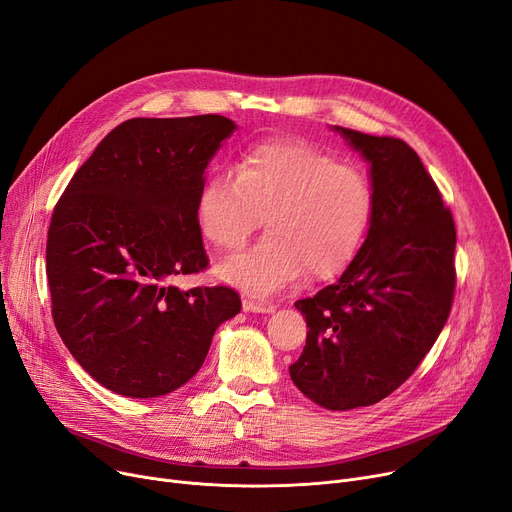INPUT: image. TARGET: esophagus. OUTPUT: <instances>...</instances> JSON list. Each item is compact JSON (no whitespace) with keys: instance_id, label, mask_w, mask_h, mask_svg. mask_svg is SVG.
<instances>
[{"instance_id":"obj_1","label":"esophagus","mask_w":512,"mask_h":512,"mask_svg":"<svg viewBox=\"0 0 512 512\" xmlns=\"http://www.w3.org/2000/svg\"><path fill=\"white\" fill-rule=\"evenodd\" d=\"M242 309L247 313H272L274 305L259 297H253V294H245V297H242Z\"/></svg>"}]
</instances>
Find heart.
<instances>
[{
	"label": "heart",
	"mask_w": 512,
	"mask_h": 512,
	"mask_svg": "<svg viewBox=\"0 0 512 512\" xmlns=\"http://www.w3.org/2000/svg\"><path fill=\"white\" fill-rule=\"evenodd\" d=\"M367 174L305 141H261L242 151L234 176H211L197 197L203 236L238 251L259 228L270 230L251 251L226 259L218 274L255 294H270L307 270L328 280L346 270L371 222Z\"/></svg>",
	"instance_id": "heart-1"
}]
</instances>
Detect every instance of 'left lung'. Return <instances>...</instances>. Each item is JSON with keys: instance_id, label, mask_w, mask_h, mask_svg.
<instances>
[{"instance_id": "8db88e82", "label": "left lung", "mask_w": 512, "mask_h": 512, "mask_svg": "<svg viewBox=\"0 0 512 512\" xmlns=\"http://www.w3.org/2000/svg\"><path fill=\"white\" fill-rule=\"evenodd\" d=\"M334 130L369 164L373 211L338 282L294 303L309 332L290 378L315 405L348 411L392 394L440 336L456 284V230L405 141Z\"/></svg>"}]
</instances>
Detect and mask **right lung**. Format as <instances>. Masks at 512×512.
Returning a JSON list of instances; mask_svg holds the SVG:
<instances>
[{
    "instance_id": "1",
    "label": "right lung",
    "mask_w": 512,
    "mask_h": 512,
    "mask_svg": "<svg viewBox=\"0 0 512 512\" xmlns=\"http://www.w3.org/2000/svg\"><path fill=\"white\" fill-rule=\"evenodd\" d=\"M236 130L224 116L132 118L76 170L47 234L51 315L95 382L155 398L201 369L211 338L240 311L228 286L180 290L205 270L197 197Z\"/></svg>"
}]
</instances>
